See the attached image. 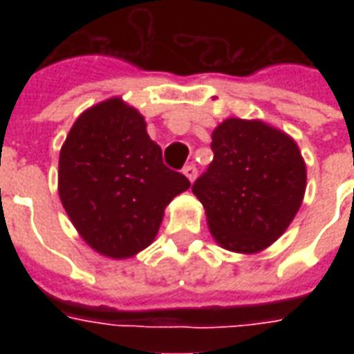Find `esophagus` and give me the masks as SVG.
Wrapping results in <instances>:
<instances>
[{
	"label": "esophagus",
	"mask_w": 354,
	"mask_h": 354,
	"mask_svg": "<svg viewBox=\"0 0 354 354\" xmlns=\"http://www.w3.org/2000/svg\"><path fill=\"white\" fill-rule=\"evenodd\" d=\"M183 174L191 180V182H194V178H196V174H198V171H196V167L194 165H185L183 167Z\"/></svg>",
	"instance_id": "1"
}]
</instances>
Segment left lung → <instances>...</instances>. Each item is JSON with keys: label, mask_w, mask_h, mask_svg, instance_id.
Returning <instances> with one entry per match:
<instances>
[{"label": "left lung", "mask_w": 354, "mask_h": 354, "mask_svg": "<svg viewBox=\"0 0 354 354\" xmlns=\"http://www.w3.org/2000/svg\"><path fill=\"white\" fill-rule=\"evenodd\" d=\"M213 161L193 183L216 242L255 253L270 246L296 216L307 172L286 133L261 121L227 119L213 132Z\"/></svg>", "instance_id": "obj_1"}]
</instances>
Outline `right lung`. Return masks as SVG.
<instances>
[{
	"label": "right lung",
	"instance_id": "1",
	"mask_svg": "<svg viewBox=\"0 0 354 354\" xmlns=\"http://www.w3.org/2000/svg\"><path fill=\"white\" fill-rule=\"evenodd\" d=\"M189 185L163 163L143 115L121 99L82 113L60 150L64 209L82 239L106 257H130L149 246L167 204Z\"/></svg>",
	"mask_w": 354,
	"mask_h": 354
}]
</instances>
